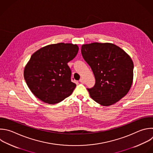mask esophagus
Here are the masks:
<instances>
[{"label":"esophagus","mask_w":153,"mask_h":153,"mask_svg":"<svg viewBox=\"0 0 153 153\" xmlns=\"http://www.w3.org/2000/svg\"><path fill=\"white\" fill-rule=\"evenodd\" d=\"M80 83H84V80H83V78H81L80 79Z\"/></svg>","instance_id":"1"}]
</instances>
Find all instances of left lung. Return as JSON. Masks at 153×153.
<instances>
[{"label": "left lung", "mask_w": 153, "mask_h": 153, "mask_svg": "<svg viewBox=\"0 0 153 153\" xmlns=\"http://www.w3.org/2000/svg\"><path fill=\"white\" fill-rule=\"evenodd\" d=\"M81 52L95 76V85L87 89L95 101L111 106L128 93L133 83L134 65L123 49L112 43L93 42L82 45Z\"/></svg>", "instance_id": "8db88e82"}]
</instances>
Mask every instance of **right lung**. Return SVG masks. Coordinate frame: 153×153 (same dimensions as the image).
Returning <instances> with one entry per match:
<instances>
[{
  "label": "right lung",
  "instance_id": "right-lung-1",
  "mask_svg": "<svg viewBox=\"0 0 153 153\" xmlns=\"http://www.w3.org/2000/svg\"><path fill=\"white\" fill-rule=\"evenodd\" d=\"M79 47L58 43L43 47L30 57L24 70L27 85L43 102L54 105L69 97L76 85L71 81L67 63L77 55Z\"/></svg>",
  "mask_w": 153,
  "mask_h": 153
}]
</instances>
